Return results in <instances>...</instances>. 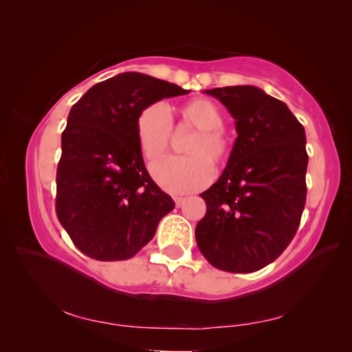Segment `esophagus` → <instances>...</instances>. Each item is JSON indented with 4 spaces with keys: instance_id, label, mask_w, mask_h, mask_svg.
<instances>
[{
    "instance_id": "obj_1",
    "label": "esophagus",
    "mask_w": 352,
    "mask_h": 352,
    "mask_svg": "<svg viewBox=\"0 0 352 352\" xmlns=\"http://www.w3.org/2000/svg\"><path fill=\"white\" fill-rule=\"evenodd\" d=\"M185 199L184 197H175V202H176V207H182L185 204Z\"/></svg>"
}]
</instances>
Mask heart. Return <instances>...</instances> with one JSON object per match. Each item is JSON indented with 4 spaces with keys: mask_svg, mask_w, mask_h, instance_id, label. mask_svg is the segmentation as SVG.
Here are the masks:
<instances>
[{
    "mask_svg": "<svg viewBox=\"0 0 352 352\" xmlns=\"http://www.w3.org/2000/svg\"><path fill=\"white\" fill-rule=\"evenodd\" d=\"M179 114L184 124L197 129L185 145L188 155L164 157L151 167L155 182L175 195L195 192L208 185L214 175L210 163L226 164L232 154V142L221 129L225 114L216 102L207 98L190 100L180 107ZM172 131V117L164 104L154 102L140 113L136 138L146 160H154L167 150Z\"/></svg>",
    "mask_w": 352,
    "mask_h": 352,
    "instance_id": "b5f03b06",
    "label": "heart"
}]
</instances>
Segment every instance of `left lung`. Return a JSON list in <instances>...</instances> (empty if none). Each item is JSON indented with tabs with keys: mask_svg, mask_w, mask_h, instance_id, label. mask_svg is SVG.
I'll return each mask as SVG.
<instances>
[{
	"mask_svg": "<svg viewBox=\"0 0 352 352\" xmlns=\"http://www.w3.org/2000/svg\"><path fill=\"white\" fill-rule=\"evenodd\" d=\"M229 110L238 138L217 182L199 197L207 211L198 248L216 269L252 273L273 263L300 226L307 198L305 131L280 100L242 85L204 91Z\"/></svg>",
	"mask_w": 352,
	"mask_h": 352,
	"instance_id": "1",
	"label": "left lung"
}]
</instances>
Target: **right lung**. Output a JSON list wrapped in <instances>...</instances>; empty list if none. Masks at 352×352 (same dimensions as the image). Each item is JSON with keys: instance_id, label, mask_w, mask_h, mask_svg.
I'll list each match as a JSON object with an SVG mask.
<instances>
[{"instance_id": "add662e5", "label": "right lung", "mask_w": 352, "mask_h": 352, "mask_svg": "<svg viewBox=\"0 0 352 352\" xmlns=\"http://www.w3.org/2000/svg\"><path fill=\"white\" fill-rule=\"evenodd\" d=\"M188 92L127 72L94 85L72 107L61 133L56 212L85 255L100 261L132 258L175 208L146 172L136 120L148 105Z\"/></svg>"}]
</instances>
